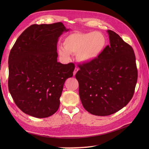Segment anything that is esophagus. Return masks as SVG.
<instances>
[{"mask_svg": "<svg viewBox=\"0 0 149 149\" xmlns=\"http://www.w3.org/2000/svg\"><path fill=\"white\" fill-rule=\"evenodd\" d=\"M78 70H79V68H76V67L75 68H74V71H73V75H74V76H75V74H76V73H77Z\"/></svg>", "mask_w": 149, "mask_h": 149, "instance_id": "obj_1", "label": "esophagus"}]
</instances>
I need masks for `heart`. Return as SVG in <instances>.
Returning <instances> with one entry per match:
<instances>
[{"mask_svg": "<svg viewBox=\"0 0 149 149\" xmlns=\"http://www.w3.org/2000/svg\"><path fill=\"white\" fill-rule=\"evenodd\" d=\"M106 43V37L100 31L73 33L64 38L63 48H58V53L65 60L70 59V54L76 53L79 61L89 63L101 55Z\"/></svg>", "mask_w": 149, "mask_h": 149, "instance_id": "obj_1", "label": "heart"}]
</instances>
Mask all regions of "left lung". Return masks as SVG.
<instances>
[{
    "instance_id": "8db88e82",
    "label": "left lung",
    "mask_w": 149,
    "mask_h": 149,
    "mask_svg": "<svg viewBox=\"0 0 149 149\" xmlns=\"http://www.w3.org/2000/svg\"><path fill=\"white\" fill-rule=\"evenodd\" d=\"M110 45L94 60L82 65L76 74L84 109L96 116H109L131 100L137 81L133 48L120 36L107 30Z\"/></svg>"
}]
</instances>
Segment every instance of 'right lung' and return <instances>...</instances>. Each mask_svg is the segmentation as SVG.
I'll return each instance as SVG.
<instances>
[{
	"label": "right lung",
	"mask_w": 149,
	"mask_h": 149,
	"mask_svg": "<svg viewBox=\"0 0 149 149\" xmlns=\"http://www.w3.org/2000/svg\"><path fill=\"white\" fill-rule=\"evenodd\" d=\"M61 22L34 24L25 30L8 56V90L24 113L37 118L55 114L65 81L74 65L57 61V43L69 31Z\"/></svg>",
	"instance_id": "obj_1"
}]
</instances>
